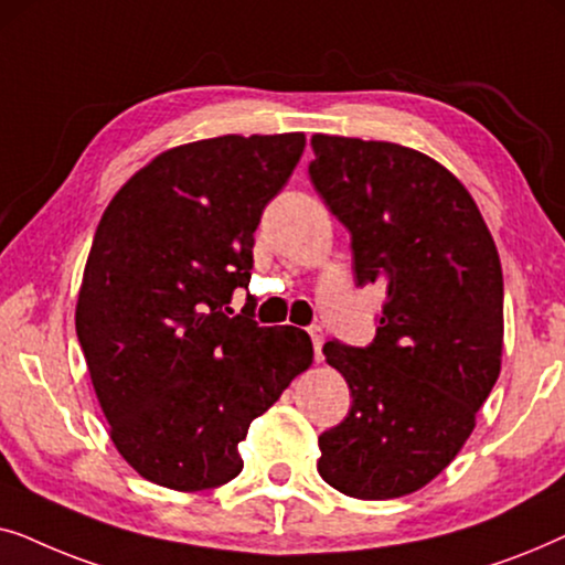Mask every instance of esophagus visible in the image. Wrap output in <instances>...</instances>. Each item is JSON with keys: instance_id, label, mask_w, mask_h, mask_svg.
I'll use <instances>...</instances> for the list:
<instances>
[{"instance_id": "esophagus-1", "label": "esophagus", "mask_w": 565, "mask_h": 565, "mask_svg": "<svg viewBox=\"0 0 565 565\" xmlns=\"http://www.w3.org/2000/svg\"><path fill=\"white\" fill-rule=\"evenodd\" d=\"M308 334H311V342H313L316 362H321V360H323V352H321V347H323V331H321L319 327H313V329H308Z\"/></svg>"}]
</instances>
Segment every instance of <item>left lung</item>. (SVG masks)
<instances>
[{"mask_svg":"<svg viewBox=\"0 0 565 565\" xmlns=\"http://www.w3.org/2000/svg\"><path fill=\"white\" fill-rule=\"evenodd\" d=\"M308 167L352 234L358 285L385 306L367 350L323 344L352 408L319 437V473L347 497L414 493L462 450L501 373L504 280L491 231L458 177L391 141L316 134Z\"/></svg>","mask_w":565,"mask_h":565,"instance_id":"8db88e82","label":"left lung"}]
</instances>
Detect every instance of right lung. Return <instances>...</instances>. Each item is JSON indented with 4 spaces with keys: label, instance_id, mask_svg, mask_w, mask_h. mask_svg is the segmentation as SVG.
Returning a JSON list of instances; mask_svg holds the SVG:
<instances>
[{
    "label": "right lung",
    "instance_id": "1",
    "mask_svg": "<svg viewBox=\"0 0 565 565\" xmlns=\"http://www.w3.org/2000/svg\"><path fill=\"white\" fill-rule=\"evenodd\" d=\"M306 149L303 134L174 146L105 207L76 337L122 460L146 481L205 491L242 473L238 443L311 367L303 329L228 316L246 288L262 211Z\"/></svg>",
    "mask_w": 565,
    "mask_h": 565
}]
</instances>
